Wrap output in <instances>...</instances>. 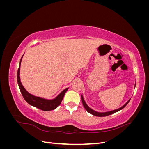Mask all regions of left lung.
Wrapping results in <instances>:
<instances>
[{
  "mask_svg": "<svg viewBox=\"0 0 149 149\" xmlns=\"http://www.w3.org/2000/svg\"><path fill=\"white\" fill-rule=\"evenodd\" d=\"M136 83H135V86H136ZM81 100H82V102H83V104L84 107L85 108V109L86 110V111L89 112V113H90L91 114H93V115H94V116H98V117H103V116H109V115L112 114H114V113H116V112L120 111L121 109H123V108L129 103V102L130 100V99H129V100L127 102H126L123 106H121L120 107L118 108V109L112 110V111H110L103 112H100L96 111H94V110L92 109L91 107H89L88 106L87 104L86 103V102H85V101H84V98H83V95H81Z\"/></svg>",
  "mask_w": 149,
  "mask_h": 149,
  "instance_id": "8db88e82",
  "label": "left lung"
}]
</instances>
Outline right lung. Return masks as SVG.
I'll return each mask as SVG.
<instances>
[{"label":"right lung","instance_id":"1","mask_svg":"<svg viewBox=\"0 0 149 149\" xmlns=\"http://www.w3.org/2000/svg\"><path fill=\"white\" fill-rule=\"evenodd\" d=\"M23 56L24 55H22L20 59L19 67L17 71V82L18 84H19L21 93L24 98L25 99V100L31 106L38 108V109L42 111H52L56 109L58 106H60L63 100V98L65 96V93L67 91V90L68 89V88H67L65 89H64L63 91H62L55 98L52 99V100H47V99H45L32 95V94L26 91L20 81V70L21 61Z\"/></svg>","mask_w":149,"mask_h":149}]
</instances>
